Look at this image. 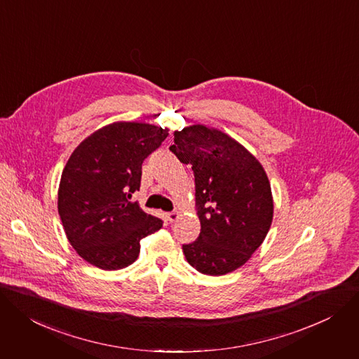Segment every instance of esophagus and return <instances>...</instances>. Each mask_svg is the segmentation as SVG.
Segmentation results:
<instances>
[{"label":"esophagus","mask_w":359,"mask_h":359,"mask_svg":"<svg viewBox=\"0 0 359 359\" xmlns=\"http://www.w3.org/2000/svg\"><path fill=\"white\" fill-rule=\"evenodd\" d=\"M166 217H168L169 222H176L177 217H179V212H169V213L166 215Z\"/></svg>","instance_id":"esophagus-1"}]
</instances>
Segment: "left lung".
I'll return each instance as SVG.
<instances>
[{"mask_svg":"<svg viewBox=\"0 0 359 359\" xmlns=\"http://www.w3.org/2000/svg\"><path fill=\"white\" fill-rule=\"evenodd\" d=\"M170 151L190 165L196 184L201 233L183 245L187 262L220 276L262 245L273 216L272 191L262 165L232 137L202 124L175 132Z\"/></svg>","mask_w":359,"mask_h":359,"instance_id":"8db88e82","label":"left lung"}]
</instances>
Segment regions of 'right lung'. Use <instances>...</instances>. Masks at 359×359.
Instances as JSON below:
<instances>
[{"label": "right lung", "instance_id": "add662e5", "mask_svg": "<svg viewBox=\"0 0 359 359\" xmlns=\"http://www.w3.org/2000/svg\"><path fill=\"white\" fill-rule=\"evenodd\" d=\"M168 135L157 126L118 121L97 130L70 156L60 180L58 215L88 264L104 271L132 265L140 241L163 226L130 199L140 189L144 158Z\"/></svg>", "mask_w": 359, "mask_h": 359}]
</instances>
